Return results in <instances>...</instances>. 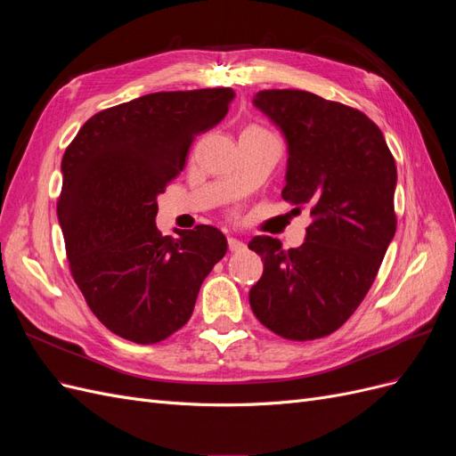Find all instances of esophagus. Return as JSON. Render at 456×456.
<instances>
[{
  "label": "esophagus",
  "mask_w": 456,
  "mask_h": 456,
  "mask_svg": "<svg viewBox=\"0 0 456 456\" xmlns=\"http://www.w3.org/2000/svg\"><path fill=\"white\" fill-rule=\"evenodd\" d=\"M228 249L232 253H240L245 249V245L240 241V240H233V238H228Z\"/></svg>",
  "instance_id": "obj_1"
}]
</instances>
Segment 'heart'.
Instances as JSON below:
<instances>
[{
    "label": "heart",
    "instance_id": "1",
    "mask_svg": "<svg viewBox=\"0 0 456 456\" xmlns=\"http://www.w3.org/2000/svg\"><path fill=\"white\" fill-rule=\"evenodd\" d=\"M247 131H265V129H260L256 126H251V127H247Z\"/></svg>",
    "mask_w": 456,
    "mask_h": 456
}]
</instances>
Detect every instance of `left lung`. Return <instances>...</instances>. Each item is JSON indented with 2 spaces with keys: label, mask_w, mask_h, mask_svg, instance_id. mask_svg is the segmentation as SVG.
<instances>
[{
  "label": "left lung",
  "mask_w": 456,
  "mask_h": 456,
  "mask_svg": "<svg viewBox=\"0 0 456 456\" xmlns=\"http://www.w3.org/2000/svg\"><path fill=\"white\" fill-rule=\"evenodd\" d=\"M255 106L289 144L281 198L310 207L305 243L256 236L265 260L251 287L256 320L287 340L335 333L362 305L395 233V161L375 121L352 106L300 89L258 91Z\"/></svg>",
  "instance_id": "8db88e82"
}]
</instances>
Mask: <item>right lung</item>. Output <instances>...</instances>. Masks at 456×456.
<instances>
[{"mask_svg": "<svg viewBox=\"0 0 456 456\" xmlns=\"http://www.w3.org/2000/svg\"><path fill=\"white\" fill-rule=\"evenodd\" d=\"M232 99L230 87L144 94L89 118L64 151L57 213L68 266L91 312L121 338L156 344L184 327L226 255L213 226L161 236L156 198Z\"/></svg>", "mask_w": 456, "mask_h": 456, "instance_id": "1", "label": "right lung"}]
</instances>
